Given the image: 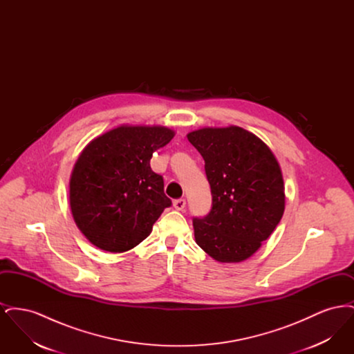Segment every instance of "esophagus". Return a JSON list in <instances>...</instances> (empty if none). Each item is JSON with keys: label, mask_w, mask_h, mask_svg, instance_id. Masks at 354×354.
<instances>
[{"label": "esophagus", "mask_w": 354, "mask_h": 354, "mask_svg": "<svg viewBox=\"0 0 354 354\" xmlns=\"http://www.w3.org/2000/svg\"><path fill=\"white\" fill-rule=\"evenodd\" d=\"M185 199H176V201H174V208H175V209H178V211H183V209H185Z\"/></svg>", "instance_id": "esophagus-1"}]
</instances>
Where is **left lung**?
<instances>
[{"label": "left lung", "instance_id": "obj_1", "mask_svg": "<svg viewBox=\"0 0 354 354\" xmlns=\"http://www.w3.org/2000/svg\"><path fill=\"white\" fill-rule=\"evenodd\" d=\"M204 159L212 205L194 218L204 252L221 263H239L256 252L284 214V182L268 146L247 130L230 126L187 135Z\"/></svg>", "mask_w": 354, "mask_h": 354}]
</instances>
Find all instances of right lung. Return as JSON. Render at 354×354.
<instances>
[{"label": "right lung", "instance_id": "1", "mask_svg": "<svg viewBox=\"0 0 354 354\" xmlns=\"http://www.w3.org/2000/svg\"><path fill=\"white\" fill-rule=\"evenodd\" d=\"M174 131L162 126H120L91 140L70 179V207L78 228L103 251L124 252L151 234L171 199L152 153Z\"/></svg>", "mask_w": 354, "mask_h": 354}]
</instances>
